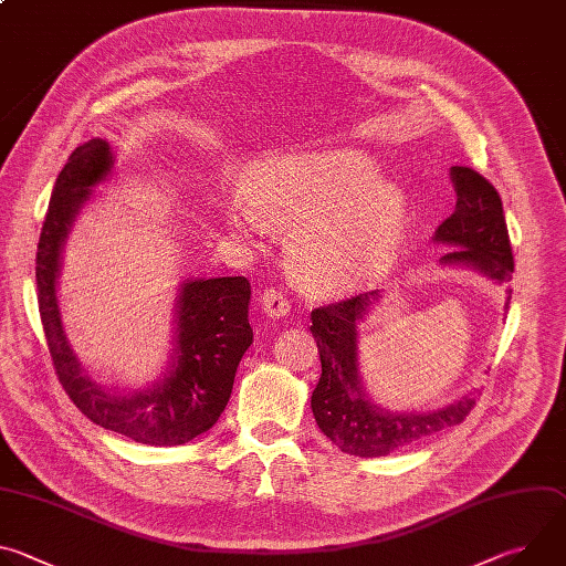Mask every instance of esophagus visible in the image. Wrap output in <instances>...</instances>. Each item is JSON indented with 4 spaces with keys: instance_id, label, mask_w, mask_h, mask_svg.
<instances>
[{
    "instance_id": "esophagus-1",
    "label": "esophagus",
    "mask_w": 566,
    "mask_h": 566,
    "mask_svg": "<svg viewBox=\"0 0 566 566\" xmlns=\"http://www.w3.org/2000/svg\"><path fill=\"white\" fill-rule=\"evenodd\" d=\"M262 308L271 317H282V315H286L291 311V300H289V295L282 289H273L271 286V289H266L262 293Z\"/></svg>"
}]
</instances>
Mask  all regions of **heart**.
Wrapping results in <instances>:
<instances>
[{"mask_svg": "<svg viewBox=\"0 0 566 566\" xmlns=\"http://www.w3.org/2000/svg\"><path fill=\"white\" fill-rule=\"evenodd\" d=\"M380 179L358 149L286 154L258 168L251 203L277 228L302 220L291 234L293 266L313 289L340 291L382 271L406 228V197ZM253 210L232 203V226H251Z\"/></svg>", "mask_w": 566, "mask_h": 566, "instance_id": "1", "label": "heart"}]
</instances>
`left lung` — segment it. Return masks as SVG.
Here are the masks:
<instances>
[{
	"label": "left lung",
	"mask_w": 566,
	"mask_h": 566,
	"mask_svg": "<svg viewBox=\"0 0 566 566\" xmlns=\"http://www.w3.org/2000/svg\"><path fill=\"white\" fill-rule=\"evenodd\" d=\"M450 177L457 206L437 228L434 239L461 249L443 255L441 262L468 264L497 282H511L515 262L500 192L470 168L454 166ZM511 293L509 289V302ZM376 297L378 291H369L322 304L311 311L313 325L308 327L322 363V376L311 394L313 417L343 452L356 457H385L459 426L474 408L472 396L432 415H391L371 406L358 385L356 325Z\"/></svg>",
	"instance_id": "1"
}]
</instances>
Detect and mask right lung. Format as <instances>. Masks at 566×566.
<instances>
[{"mask_svg":"<svg viewBox=\"0 0 566 566\" xmlns=\"http://www.w3.org/2000/svg\"><path fill=\"white\" fill-rule=\"evenodd\" d=\"M112 170L109 145L94 138L71 151L42 223L35 282L49 354L73 406L96 426L145 446H181L210 430L228 406L241 356L253 345L247 277H212L184 284L175 369L154 389L132 396L105 391L80 369L57 311L55 277L62 241L87 201L90 186Z\"/></svg>","mask_w":566,"mask_h":566,"instance_id":"1","label":"right lung"}]
</instances>
